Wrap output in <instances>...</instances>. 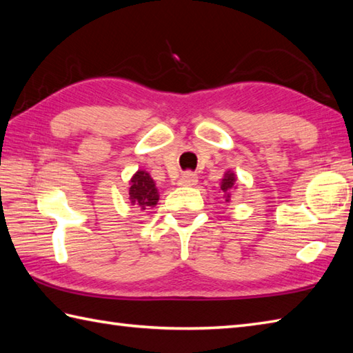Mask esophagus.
I'll return each instance as SVG.
<instances>
[{"label":"esophagus","mask_w":353,"mask_h":353,"mask_svg":"<svg viewBox=\"0 0 353 353\" xmlns=\"http://www.w3.org/2000/svg\"><path fill=\"white\" fill-rule=\"evenodd\" d=\"M199 182V177L196 174H192V172H185L182 174V177L179 179V185L181 186H194L197 185Z\"/></svg>","instance_id":"esophagus-1"}]
</instances>
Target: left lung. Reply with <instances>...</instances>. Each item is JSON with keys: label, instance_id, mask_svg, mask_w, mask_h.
I'll return each mask as SVG.
<instances>
[{"label": "left lung", "instance_id": "left-lung-1", "mask_svg": "<svg viewBox=\"0 0 353 353\" xmlns=\"http://www.w3.org/2000/svg\"><path fill=\"white\" fill-rule=\"evenodd\" d=\"M235 182H236V176H235L234 171L228 170L226 172H224V176H223L221 182H220V190H221L224 200H226V201H230V196H232L230 191L236 190Z\"/></svg>", "mask_w": 353, "mask_h": 353}]
</instances>
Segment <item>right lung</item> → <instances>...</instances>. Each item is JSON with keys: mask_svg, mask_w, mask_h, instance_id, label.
Returning a JSON list of instances; mask_svg holds the SVG:
<instances>
[{"mask_svg": "<svg viewBox=\"0 0 353 353\" xmlns=\"http://www.w3.org/2000/svg\"><path fill=\"white\" fill-rule=\"evenodd\" d=\"M129 200L139 211L154 208L159 201V191L150 172L145 170H138L132 176L129 182Z\"/></svg>", "mask_w": 353, "mask_h": 353, "instance_id": "1", "label": "right lung"}]
</instances>
